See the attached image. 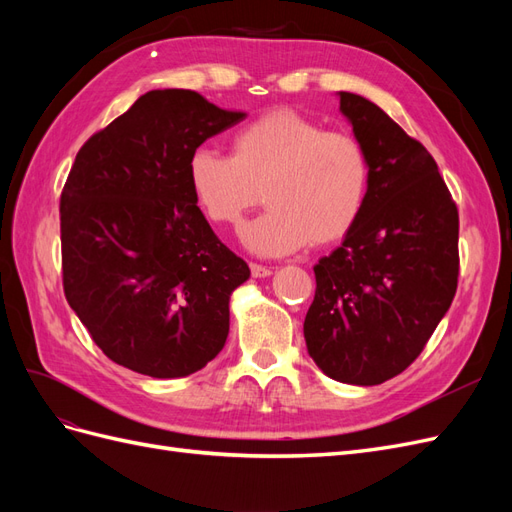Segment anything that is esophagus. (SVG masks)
Instances as JSON below:
<instances>
[{"label": "esophagus", "instance_id": "esophagus-1", "mask_svg": "<svg viewBox=\"0 0 512 512\" xmlns=\"http://www.w3.org/2000/svg\"><path fill=\"white\" fill-rule=\"evenodd\" d=\"M250 271H252V275L254 277H269L273 271H271V267H262V265H256V262H252L250 265Z\"/></svg>", "mask_w": 512, "mask_h": 512}]
</instances>
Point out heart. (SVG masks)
Instances as JSON below:
<instances>
[{
    "mask_svg": "<svg viewBox=\"0 0 512 512\" xmlns=\"http://www.w3.org/2000/svg\"><path fill=\"white\" fill-rule=\"evenodd\" d=\"M188 181L218 226H239L265 198L271 209L245 226L241 241L258 256H284L348 235L365 207L369 164L352 136L277 108L230 136V156L194 149Z\"/></svg>",
    "mask_w": 512,
    "mask_h": 512,
    "instance_id": "obj_1",
    "label": "heart"
}]
</instances>
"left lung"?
I'll return each instance as SVG.
<instances>
[{
  "label": "left lung",
  "mask_w": 512,
  "mask_h": 512,
  "mask_svg": "<svg viewBox=\"0 0 512 512\" xmlns=\"http://www.w3.org/2000/svg\"><path fill=\"white\" fill-rule=\"evenodd\" d=\"M369 164L359 222L314 267L307 352L329 378L374 386L401 374L448 312L459 215L438 164L380 106L337 91Z\"/></svg>",
  "instance_id": "1"
}]
</instances>
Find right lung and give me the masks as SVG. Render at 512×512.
Returning <instances> with one entry per match:
<instances>
[{"mask_svg":"<svg viewBox=\"0 0 512 512\" xmlns=\"http://www.w3.org/2000/svg\"><path fill=\"white\" fill-rule=\"evenodd\" d=\"M243 119L196 91L153 89L76 153L59 209L64 292L117 365L183 378L224 348L250 267L198 209L188 160Z\"/></svg>","mask_w":512,"mask_h":512,"instance_id":"add662e5","label":"right lung"}]
</instances>
